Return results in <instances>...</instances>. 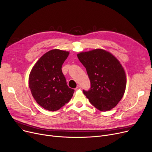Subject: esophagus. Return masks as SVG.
<instances>
[{"mask_svg":"<svg viewBox=\"0 0 152 152\" xmlns=\"http://www.w3.org/2000/svg\"><path fill=\"white\" fill-rule=\"evenodd\" d=\"M81 89V86H77L76 87V89H75V90L76 91H77V90H79V89Z\"/></svg>","mask_w":152,"mask_h":152,"instance_id":"34e87169","label":"esophagus"}]
</instances>
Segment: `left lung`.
Here are the masks:
<instances>
[{
	"label": "left lung",
	"mask_w": 152,
	"mask_h": 152,
	"mask_svg": "<svg viewBox=\"0 0 152 152\" xmlns=\"http://www.w3.org/2000/svg\"><path fill=\"white\" fill-rule=\"evenodd\" d=\"M86 68L91 81L83 93L91 104L102 111L114 108L125 92L126 77L119 61L108 52L95 49L77 55Z\"/></svg>",
	"instance_id": "left-lung-1"
}]
</instances>
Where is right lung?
Here are the masks:
<instances>
[{"mask_svg": "<svg viewBox=\"0 0 152 152\" xmlns=\"http://www.w3.org/2000/svg\"><path fill=\"white\" fill-rule=\"evenodd\" d=\"M68 52L53 49L36 62L29 76L31 94L38 104L49 111H57L65 105L75 90L67 86L61 66Z\"/></svg>", "mask_w": 152, "mask_h": 152, "instance_id": "obj_1", "label": "right lung"}]
</instances>
